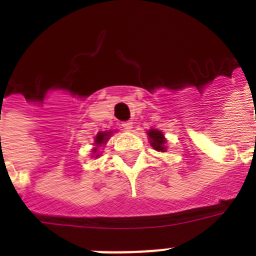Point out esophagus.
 <instances>
[{
	"label": "esophagus",
	"instance_id": "34e87169",
	"mask_svg": "<svg viewBox=\"0 0 256 256\" xmlns=\"http://www.w3.org/2000/svg\"><path fill=\"white\" fill-rule=\"evenodd\" d=\"M122 126H123L124 130H132L133 128V123L132 122H123V124H122Z\"/></svg>",
	"mask_w": 256,
	"mask_h": 256
}]
</instances>
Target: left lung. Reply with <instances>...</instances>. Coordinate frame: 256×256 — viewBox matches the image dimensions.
<instances>
[{
    "instance_id": "1",
    "label": "left lung",
    "mask_w": 256,
    "mask_h": 256,
    "mask_svg": "<svg viewBox=\"0 0 256 256\" xmlns=\"http://www.w3.org/2000/svg\"><path fill=\"white\" fill-rule=\"evenodd\" d=\"M148 138H150V144L156 151H162V152H165L166 151V148H165V144H166V140H165L162 132L158 130H150L148 132Z\"/></svg>"
}]
</instances>
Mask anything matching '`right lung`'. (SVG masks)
Listing matches in <instances>:
<instances>
[{"mask_svg":"<svg viewBox=\"0 0 256 256\" xmlns=\"http://www.w3.org/2000/svg\"><path fill=\"white\" fill-rule=\"evenodd\" d=\"M112 130L110 132H98L96 136V138H94V146L96 148H94V150H92V152H94V155H92V158H98V148L100 146H102V144H105L106 142L108 141V138L112 137Z\"/></svg>","mask_w":256,"mask_h":256,"instance_id":"obj_1","label":"right lung"}]
</instances>
